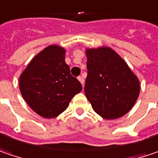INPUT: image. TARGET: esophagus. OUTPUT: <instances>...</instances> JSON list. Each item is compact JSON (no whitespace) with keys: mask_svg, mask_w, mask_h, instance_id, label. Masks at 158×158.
<instances>
[{"mask_svg":"<svg viewBox=\"0 0 158 158\" xmlns=\"http://www.w3.org/2000/svg\"><path fill=\"white\" fill-rule=\"evenodd\" d=\"M78 79H79V82H80V83L82 84V86H83V85H84V79H83L82 77H78Z\"/></svg>","mask_w":158,"mask_h":158,"instance_id":"1","label":"esophagus"}]
</instances>
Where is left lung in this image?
<instances>
[{
    "mask_svg": "<svg viewBox=\"0 0 158 158\" xmlns=\"http://www.w3.org/2000/svg\"><path fill=\"white\" fill-rule=\"evenodd\" d=\"M85 94L93 110L105 119L126 114L139 95V81L123 59L109 47L87 49Z\"/></svg>",
    "mask_w": 158,
    "mask_h": 158,
    "instance_id": "8db88e82",
    "label": "left lung"
}]
</instances>
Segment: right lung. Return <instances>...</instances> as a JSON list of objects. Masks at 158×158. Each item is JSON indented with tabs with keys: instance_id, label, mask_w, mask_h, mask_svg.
Listing matches in <instances>:
<instances>
[{
	"instance_id": "obj_1",
	"label": "right lung",
	"mask_w": 158,
	"mask_h": 158,
	"mask_svg": "<svg viewBox=\"0 0 158 158\" xmlns=\"http://www.w3.org/2000/svg\"><path fill=\"white\" fill-rule=\"evenodd\" d=\"M19 89L27 105L40 116L54 118L67 109L82 90L65 62V50L50 45L36 54L19 77Z\"/></svg>"
}]
</instances>
